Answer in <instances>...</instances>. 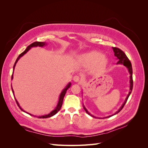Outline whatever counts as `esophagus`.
<instances>
[{"mask_svg": "<svg viewBox=\"0 0 148 148\" xmlns=\"http://www.w3.org/2000/svg\"><path fill=\"white\" fill-rule=\"evenodd\" d=\"M73 81L75 82H79V77H78V76L76 75V76H75V77H73Z\"/></svg>", "mask_w": 148, "mask_h": 148, "instance_id": "esophagus-1", "label": "esophagus"}]
</instances>
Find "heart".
Instances as JSON below:
<instances>
[{"instance_id":"heart-1","label":"heart","mask_w":148,"mask_h":148,"mask_svg":"<svg viewBox=\"0 0 148 148\" xmlns=\"http://www.w3.org/2000/svg\"><path fill=\"white\" fill-rule=\"evenodd\" d=\"M80 62L84 65L96 64L99 68H104L108 64L109 59L107 56L102 54L99 51H92L85 52L79 56Z\"/></svg>"}]
</instances>
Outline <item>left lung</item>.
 <instances>
[{
  "mask_svg": "<svg viewBox=\"0 0 148 148\" xmlns=\"http://www.w3.org/2000/svg\"><path fill=\"white\" fill-rule=\"evenodd\" d=\"M112 49H113V51L114 52V56H115L116 59H117V60L118 61L117 64H120V65H124L127 69L128 73L130 74V89H129V92H128V94L127 96L126 97V98H125V101L123 102L122 105L121 106V107L119 109V110L117 112H115L114 114L111 115H109V116H107V117H106L100 118V117H95V116H94L93 115L91 114L89 112L88 110L86 109V107H85V106L83 104V109H84L85 111H86V112L88 115L91 116V117H92L94 118L106 119V118H109V117H111V116H113L114 115H116L117 114H118L119 112H120L121 110L123 109V107L125 106V104H126V102H127V100L128 99L130 95H131L132 91V89H133V70H132V64H131L130 61L129 59H128V57L126 56V54H125V53L122 50H120V49L117 48V47H112Z\"/></svg>",
  "mask_w": 148,
  "mask_h": 148,
  "instance_id": "8db88e82",
  "label": "left lung"
}]
</instances>
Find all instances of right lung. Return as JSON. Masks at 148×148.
Here are the masks:
<instances>
[{
	"label": "right lung",
	"instance_id": "obj_1",
	"mask_svg": "<svg viewBox=\"0 0 148 148\" xmlns=\"http://www.w3.org/2000/svg\"><path fill=\"white\" fill-rule=\"evenodd\" d=\"M47 44L46 42H34L32 43L31 44H30L29 46H28L27 47H26V49H25V50L23 52H22V53H21V54H20L18 57V58H17L16 61H15V62L14 65H13V73H12V80L13 78V71H14L15 67V66H16V63L18 62V60H20V59L21 57H23V56L25 54V53H27V52L29 51L30 50V49H31V48H32V47H44V46H47ZM71 84V83L70 82H69L68 84H67L66 85V86L63 89V90H62V92H60V95H59V101H58L56 107L54 108V109H53V110H52V111L51 112L49 113V114H48L44 115H39V116H38V115H34L31 114H29V113H28V112H26L25 110H24L23 109L21 108V107L20 106V104H19L18 102L17 101L16 99L15 98V94H14V91H13V88H12V84H11V88H12V92H13V96H14L15 99V101H16V104H17L18 106V107H20V109L22 111L24 112H26V114H29L30 115L34 116V117H36L39 118V119H46V118H49V117H52L53 115H56V114L58 112H59V111L60 110V109H61V107H62V104H63V100H64V96H65V93H66V91H67V89H68L69 88H70Z\"/></svg>",
	"mask_w": 148,
	"mask_h": 148
}]
</instances>
